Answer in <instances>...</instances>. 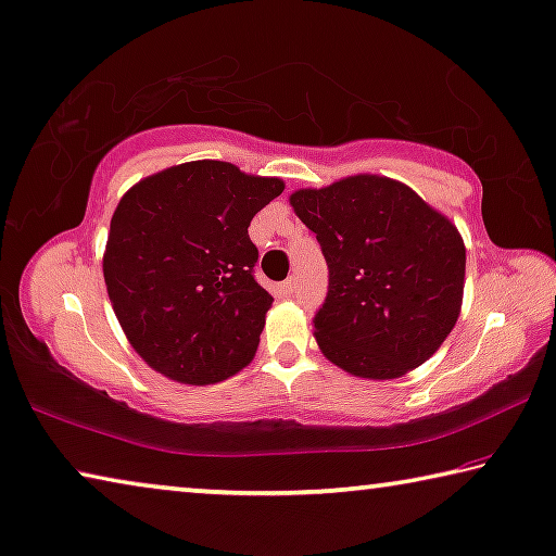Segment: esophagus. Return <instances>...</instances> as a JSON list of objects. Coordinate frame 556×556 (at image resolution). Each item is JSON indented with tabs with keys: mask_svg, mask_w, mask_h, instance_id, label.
<instances>
[{
	"mask_svg": "<svg viewBox=\"0 0 556 556\" xmlns=\"http://www.w3.org/2000/svg\"><path fill=\"white\" fill-rule=\"evenodd\" d=\"M294 292H296V279L294 277H289L287 281H281V294L294 296Z\"/></svg>",
	"mask_w": 556,
	"mask_h": 556,
	"instance_id": "esophagus-1",
	"label": "esophagus"
}]
</instances>
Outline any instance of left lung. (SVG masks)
<instances>
[{
    "mask_svg": "<svg viewBox=\"0 0 556 556\" xmlns=\"http://www.w3.org/2000/svg\"><path fill=\"white\" fill-rule=\"evenodd\" d=\"M329 267L314 317L325 357L364 379L427 362L457 325L467 250L457 227L402 181L357 174L289 197Z\"/></svg>",
    "mask_w": 556,
    "mask_h": 556,
    "instance_id": "1",
    "label": "left lung"
}]
</instances>
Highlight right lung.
I'll use <instances>...</instances> for the list:
<instances>
[{"instance_id":"1","label":"right lung","mask_w":556,"mask_h":556,"mask_svg":"<svg viewBox=\"0 0 556 556\" xmlns=\"http://www.w3.org/2000/svg\"><path fill=\"white\" fill-rule=\"evenodd\" d=\"M285 192L229 162H187L129 189L114 210L104 285L129 344L181 384L252 362L271 294L256 285L250 222Z\"/></svg>"}]
</instances>
